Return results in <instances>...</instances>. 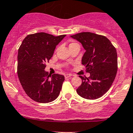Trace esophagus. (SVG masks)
<instances>
[{
	"instance_id": "esophagus-1",
	"label": "esophagus",
	"mask_w": 133,
	"mask_h": 133,
	"mask_svg": "<svg viewBox=\"0 0 133 133\" xmlns=\"http://www.w3.org/2000/svg\"><path fill=\"white\" fill-rule=\"evenodd\" d=\"M71 76H72V75L71 74H66V75H65V78H68L71 77Z\"/></svg>"
}]
</instances>
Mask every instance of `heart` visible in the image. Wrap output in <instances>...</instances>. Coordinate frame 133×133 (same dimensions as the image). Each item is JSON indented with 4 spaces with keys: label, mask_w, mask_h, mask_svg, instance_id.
Here are the masks:
<instances>
[{
    "label": "heart",
    "mask_w": 133,
    "mask_h": 133,
    "mask_svg": "<svg viewBox=\"0 0 133 133\" xmlns=\"http://www.w3.org/2000/svg\"><path fill=\"white\" fill-rule=\"evenodd\" d=\"M75 44V43H71V44H69V45H71V44Z\"/></svg>",
    "instance_id": "b5f03b06"
}]
</instances>
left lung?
<instances>
[{
    "instance_id": "8db88e82",
    "label": "left lung",
    "mask_w": 133,
    "mask_h": 133,
    "mask_svg": "<svg viewBox=\"0 0 133 133\" xmlns=\"http://www.w3.org/2000/svg\"><path fill=\"white\" fill-rule=\"evenodd\" d=\"M80 42L85 52L82 64L85 66L89 78H81L82 84L76 89L84 98L94 100L102 96L111 88L118 69L116 48L107 37L91 32H82L71 35Z\"/></svg>"
}]
</instances>
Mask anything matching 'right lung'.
Wrapping results in <instances>:
<instances>
[{
  "label": "right lung",
  "mask_w": 133,
  "mask_h": 133,
  "mask_svg": "<svg viewBox=\"0 0 133 133\" xmlns=\"http://www.w3.org/2000/svg\"><path fill=\"white\" fill-rule=\"evenodd\" d=\"M65 37V35L55 37L43 32L31 34L24 39L18 49V79L25 93L34 101L51 102L60 94L64 76L49 75L44 69L56 46Z\"/></svg>",
  "instance_id": "1"
}]
</instances>
